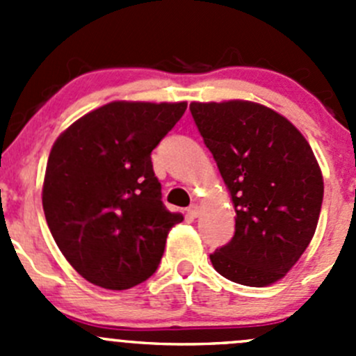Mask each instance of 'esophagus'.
I'll return each mask as SVG.
<instances>
[{
    "mask_svg": "<svg viewBox=\"0 0 356 356\" xmlns=\"http://www.w3.org/2000/svg\"><path fill=\"white\" fill-rule=\"evenodd\" d=\"M188 215H189V217H198V215H200V207H198V204L193 203L191 207L188 208Z\"/></svg>",
    "mask_w": 356,
    "mask_h": 356,
    "instance_id": "1",
    "label": "esophagus"
}]
</instances>
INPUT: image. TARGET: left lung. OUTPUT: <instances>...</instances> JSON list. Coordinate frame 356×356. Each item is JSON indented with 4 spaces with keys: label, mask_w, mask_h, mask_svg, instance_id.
Segmentation results:
<instances>
[{
    "label": "left lung",
    "mask_w": 356,
    "mask_h": 356,
    "mask_svg": "<svg viewBox=\"0 0 356 356\" xmlns=\"http://www.w3.org/2000/svg\"><path fill=\"white\" fill-rule=\"evenodd\" d=\"M236 210L234 238L210 254L215 270L251 288L277 282L317 229L324 179L300 131L243 99L189 105Z\"/></svg>",
    "instance_id": "obj_1"
}]
</instances>
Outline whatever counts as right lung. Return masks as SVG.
Here are the masks:
<instances>
[{
	"label": "right lung",
	"instance_id": "1",
	"mask_svg": "<svg viewBox=\"0 0 356 356\" xmlns=\"http://www.w3.org/2000/svg\"><path fill=\"white\" fill-rule=\"evenodd\" d=\"M188 103L111 102L58 136L42 208L68 264L91 284L122 291L152 277L168 231L184 220L161 201L152 152Z\"/></svg>",
	"mask_w": 356,
	"mask_h": 356
}]
</instances>
